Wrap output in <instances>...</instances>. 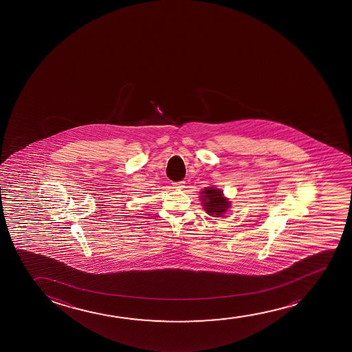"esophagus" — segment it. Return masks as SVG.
Returning <instances> with one entry per match:
<instances>
[{
	"label": "esophagus",
	"instance_id": "obj_1",
	"mask_svg": "<svg viewBox=\"0 0 352 352\" xmlns=\"http://www.w3.org/2000/svg\"><path fill=\"white\" fill-rule=\"evenodd\" d=\"M173 186H174V188H176V189H182V188H184V181L174 182L173 183Z\"/></svg>",
	"mask_w": 352,
	"mask_h": 352
}]
</instances>
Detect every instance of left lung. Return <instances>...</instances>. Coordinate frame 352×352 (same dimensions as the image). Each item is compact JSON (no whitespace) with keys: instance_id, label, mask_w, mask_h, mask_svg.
Wrapping results in <instances>:
<instances>
[{"instance_id":"left-lung-1","label":"left lung","mask_w":352,"mask_h":352,"mask_svg":"<svg viewBox=\"0 0 352 352\" xmlns=\"http://www.w3.org/2000/svg\"><path fill=\"white\" fill-rule=\"evenodd\" d=\"M202 206L205 211L212 217H223L230 208V204L228 201L221 189L214 187H206L202 189L201 192Z\"/></svg>"}]
</instances>
